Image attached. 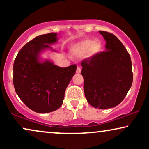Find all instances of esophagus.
<instances>
[{"instance_id": "obj_1", "label": "esophagus", "mask_w": 149, "mask_h": 149, "mask_svg": "<svg viewBox=\"0 0 149 149\" xmlns=\"http://www.w3.org/2000/svg\"><path fill=\"white\" fill-rule=\"evenodd\" d=\"M81 72V69L79 66H77V70H76V72L77 73H80Z\"/></svg>"}]
</instances>
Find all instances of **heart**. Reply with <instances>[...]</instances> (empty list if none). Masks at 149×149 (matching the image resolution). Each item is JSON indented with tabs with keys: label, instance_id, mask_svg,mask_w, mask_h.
<instances>
[{
	"label": "heart",
	"instance_id": "1",
	"mask_svg": "<svg viewBox=\"0 0 149 149\" xmlns=\"http://www.w3.org/2000/svg\"><path fill=\"white\" fill-rule=\"evenodd\" d=\"M101 47L99 40L85 39L75 44L71 49V53L75 56H81L87 52H89L91 55H94L100 51Z\"/></svg>",
	"mask_w": 149,
	"mask_h": 149
}]
</instances>
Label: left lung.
I'll return each mask as SVG.
<instances>
[{"label": "left lung", "instance_id": "left-lung-1", "mask_svg": "<svg viewBox=\"0 0 149 149\" xmlns=\"http://www.w3.org/2000/svg\"><path fill=\"white\" fill-rule=\"evenodd\" d=\"M106 40V52L81 62L84 92L95 109L115 107L125 98L133 81L129 53L117 36L99 31Z\"/></svg>", "mask_w": 149, "mask_h": 149}]
</instances>
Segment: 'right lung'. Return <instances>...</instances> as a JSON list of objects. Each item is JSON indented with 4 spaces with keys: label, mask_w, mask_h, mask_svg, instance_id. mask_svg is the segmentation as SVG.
I'll list each match as a JSON object with an SVG mask.
<instances>
[{
    "label": "right lung",
    "mask_w": 149,
    "mask_h": 149,
    "mask_svg": "<svg viewBox=\"0 0 149 149\" xmlns=\"http://www.w3.org/2000/svg\"><path fill=\"white\" fill-rule=\"evenodd\" d=\"M58 41L54 32L36 36L26 43L13 64V85L16 93L32 111L48 113L63 103L66 87L77 70L75 64L62 68L40 55L53 49L50 45Z\"/></svg>",
    "instance_id": "1"
}]
</instances>
